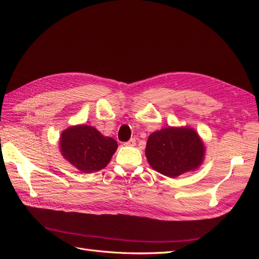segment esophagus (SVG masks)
Here are the masks:
<instances>
[{
  "mask_svg": "<svg viewBox=\"0 0 259 259\" xmlns=\"http://www.w3.org/2000/svg\"><path fill=\"white\" fill-rule=\"evenodd\" d=\"M125 146H128V147H133V146H135L136 145V139L135 138H131L128 142H126L124 144Z\"/></svg>",
  "mask_w": 259,
  "mask_h": 259,
  "instance_id": "esophagus-1",
  "label": "esophagus"
}]
</instances>
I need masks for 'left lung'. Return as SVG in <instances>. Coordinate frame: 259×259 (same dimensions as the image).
I'll return each instance as SVG.
<instances>
[{
	"label": "left lung",
	"mask_w": 259,
	"mask_h": 259,
	"mask_svg": "<svg viewBox=\"0 0 259 259\" xmlns=\"http://www.w3.org/2000/svg\"><path fill=\"white\" fill-rule=\"evenodd\" d=\"M205 147L190 127H166L148 137L146 156L150 166L170 178L197 169L203 162Z\"/></svg>",
	"instance_id": "1"
}]
</instances>
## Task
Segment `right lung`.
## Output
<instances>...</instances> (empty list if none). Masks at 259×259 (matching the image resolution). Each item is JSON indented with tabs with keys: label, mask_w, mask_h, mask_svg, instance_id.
<instances>
[{
	"label": "right lung",
	"mask_w": 259,
	"mask_h": 259,
	"mask_svg": "<svg viewBox=\"0 0 259 259\" xmlns=\"http://www.w3.org/2000/svg\"><path fill=\"white\" fill-rule=\"evenodd\" d=\"M117 148L111 137H106L90 125H75L62 132L60 151L64 158L84 173L103 169Z\"/></svg>",
	"instance_id": "obj_1"
}]
</instances>
